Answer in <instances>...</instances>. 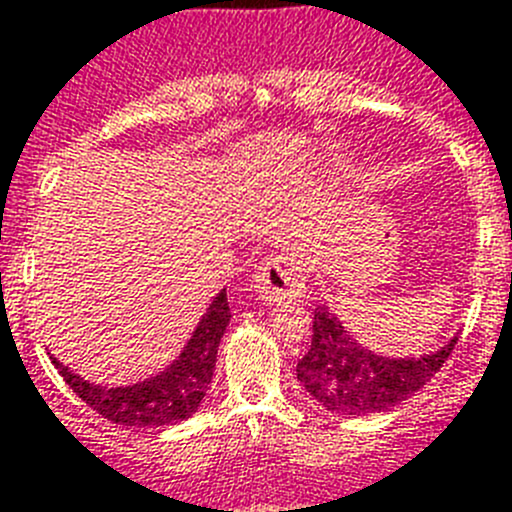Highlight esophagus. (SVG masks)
I'll list each match as a JSON object with an SVG mask.
<instances>
[{"label": "esophagus", "mask_w": 512, "mask_h": 512, "mask_svg": "<svg viewBox=\"0 0 512 512\" xmlns=\"http://www.w3.org/2000/svg\"><path fill=\"white\" fill-rule=\"evenodd\" d=\"M253 289L264 302H297L307 295V271L297 253H274L256 269Z\"/></svg>", "instance_id": "esophagus-1"}]
</instances>
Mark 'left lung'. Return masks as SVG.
Listing matches in <instances>:
<instances>
[{
  "label": "left lung",
  "mask_w": 512,
  "mask_h": 512,
  "mask_svg": "<svg viewBox=\"0 0 512 512\" xmlns=\"http://www.w3.org/2000/svg\"><path fill=\"white\" fill-rule=\"evenodd\" d=\"M456 341L420 359H387L348 336L328 307L312 318V343L297 361V379L325 410L343 415L384 413L431 382Z\"/></svg>",
  "instance_id": "8db88e82"
}]
</instances>
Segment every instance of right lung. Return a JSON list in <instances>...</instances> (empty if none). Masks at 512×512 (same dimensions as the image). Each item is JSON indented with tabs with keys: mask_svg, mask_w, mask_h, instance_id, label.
<instances>
[{
	"mask_svg": "<svg viewBox=\"0 0 512 512\" xmlns=\"http://www.w3.org/2000/svg\"><path fill=\"white\" fill-rule=\"evenodd\" d=\"M228 323L230 307L223 289L212 300L210 310L205 312V318L200 320L179 359L166 372L156 374L146 382L130 384V387L107 390V387H99V384L84 382L79 374L69 372L56 359H53V364H56L58 374L66 379L71 390L110 423L133 425V428L174 425L197 413V408H200L207 384L212 382L217 346H220V338H223Z\"/></svg>",
	"mask_w": 512,
	"mask_h": 512,
	"instance_id": "right-lung-1",
	"label": "right lung"
}]
</instances>
